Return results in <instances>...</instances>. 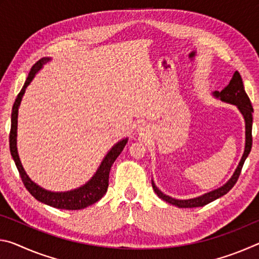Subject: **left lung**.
Returning a JSON list of instances; mask_svg holds the SVG:
<instances>
[{
    "mask_svg": "<svg viewBox=\"0 0 259 259\" xmlns=\"http://www.w3.org/2000/svg\"><path fill=\"white\" fill-rule=\"evenodd\" d=\"M212 96L214 98H217L222 102L231 104V105H235L240 113L242 114L243 119H244V123H245V144H244V151L242 157L239 162L238 166H236L235 171L232 175V177L227 181L224 185L216 188V190L210 191L208 193H204V194L196 196V198L193 199H187V200H178V199H174L171 196L164 194L163 192H161V190L156 187L155 183L153 182L152 179V186L153 190L157 194L160 199L164 200L165 202H168L172 205H176L178 208H196V207H203V205L208 204L212 201L217 200L221 198V196L225 195L227 192L232 190V187L235 185V183L238 182V178L240 176L241 169H242L243 163L245 159H247L249 153L251 151V146H252V136H251V130H252V113H253V108L251 106L250 99H249L248 95L245 94L244 91V87H243V82L242 78H241L240 73L236 71L234 72L233 76H232L231 81L229 84H227L224 89L222 91H214L212 93Z\"/></svg>",
    "mask_w": 259,
    "mask_h": 259,
    "instance_id": "1",
    "label": "left lung"
}]
</instances>
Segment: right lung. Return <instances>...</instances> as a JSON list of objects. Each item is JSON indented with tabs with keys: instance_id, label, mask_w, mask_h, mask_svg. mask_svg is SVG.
Masks as SVG:
<instances>
[{
	"instance_id": "add662e5",
	"label": "right lung",
	"mask_w": 259,
	"mask_h": 259,
	"mask_svg": "<svg viewBox=\"0 0 259 259\" xmlns=\"http://www.w3.org/2000/svg\"><path fill=\"white\" fill-rule=\"evenodd\" d=\"M50 60V57H45V58L38 60L36 64H34V66L30 69L27 78H26L23 89L20 90V93L17 96L11 113V130L10 137H9V142H10V152L12 159H14L16 163L17 169H18L19 171L21 181H23L25 187L27 188V191L35 199L40 201L42 203L48 204L50 205V207H54L57 209L80 210L96 203L97 201L102 199L105 193L107 192L109 171H111L114 161H115L116 157L121 154L125 144L128 143V137L121 139L120 142H117L115 145L112 146L111 150H109L107 154L105 155L102 163L98 166L97 171H96L94 176L91 177L84 185L66 192H52L48 191L46 188L37 185L36 183H34L32 179L28 177V175L26 174L24 166L21 164V161L19 159L18 150H17L18 109L20 106L21 99H23V96L25 95L26 88H27L29 85V83L33 81L34 76L36 75V73L43 67V65H46L48 61Z\"/></svg>"
}]
</instances>
